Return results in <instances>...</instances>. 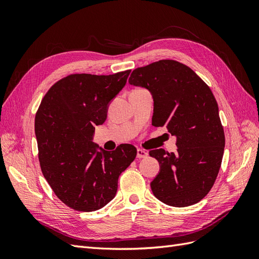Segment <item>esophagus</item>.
<instances>
[{
	"label": "esophagus",
	"mask_w": 259,
	"mask_h": 259,
	"mask_svg": "<svg viewBox=\"0 0 259 259\" xmlns=\"http://www.w3.org/2000/svg\"><path fill=\"white\" fill-rule=\"evenodd\" d=\"M148 156V152L143 150V149H137V158L138 159H144Z\"/></svg>",
	"instance_id": "34e87169"
}]
</instances>
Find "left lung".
Returning a JSON list of instances; mask_svg holds the SVG:
<instances>
[{
    "instance_id": "8db88e82",
    "label": "left lung",
    "mask_w": 259,
    "mask_h": 259,
    "mask_svg": "<svg viewBox=\"0 0 259 259\" xmlns=\"http://www.w3.org/2000/svg\"><path fill=\"white\" fill-rule=\"evenodd\" d=\"M128 83L150 92L152 125L166 126L177 151L149 152L160 164L150 186L156 199L185 207L201 201L213 187L223 160L224 128L208 86L193 70L175 60H160L132 72Z\"/></svg>"
}]
</instances>
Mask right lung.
<instances>
[{"label":"right lung","instance_id":"obj_1","mask_svg":"<svg viewBox=\"0 0 259 259\" xmlns=\"http://www.w3.org/2000/svg\"><path fill=\"white\" fill-rule=\"evenodd\" d=\"M131 70L111 75L71 74L55 83L41 101L34 128L42 173L58 199L76 210L107 205L117 179L135 160L134 146L106 151L93 142L96 125L126 84Z\"/></svg>","mask_w":259,"mask_h":259}]
</instances>
